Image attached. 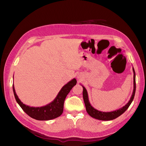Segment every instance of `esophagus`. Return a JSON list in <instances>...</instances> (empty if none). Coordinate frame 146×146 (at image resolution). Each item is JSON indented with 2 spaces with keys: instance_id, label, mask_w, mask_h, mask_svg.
<instances>
[{
  "instance_id": "esophagus-1",
  "label": "esophagus",
  "mask_w": 146,
  "mask_h": 146,
  "mask_svg": "<svg viewBox=\"0 0 146 146\" xmlns=\"http://www.w3.org/2000/svg\"><path fill=\"white\" fill-rule=\"evenodd\" d=\"M77 78H78V79H79V80H80V78H81L80 77H77Z\"/></svg>"
}]
</instances>
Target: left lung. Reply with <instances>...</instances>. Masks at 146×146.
I'll use <instances>...</instances> for the list:
<instances>
[{
	"label": "left lung",
	"mask_w": 146,
	"mask_h": 146,
	"mask_svg": "<svg viewBox=\"0 0 146 146\" xmlns=\"http://www.w3.org/2000/svg\"><path fill=\"white\" fill-rule=\"evenodd\" d=\"M133 93H132L131 97L130 99V100L125 106H123V107L121 108L119 110H116L115 111H110V112H103V111H99V110L95 109L91 106V105L90 103L89 99H88V92L86 90V88L82 86L83 87V98L84 100V102H85V107H86V111L88 113V114L91 117L93 118L99 119V120L101 121H110V120H113V119H114L117 118V117L120 116L121 114H122L123 113H124L127 108L129 107V106L131 104L132 101H133L135 94V91H136V78H135V72L134 68H133Z\"/></svg>",
	"instance_id": "left-lung-1"
}]
</instances>
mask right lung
<instances>
[{"mask_svg":"<svg viewBox=\"0 0 146 146\" xmlns=\"http://www.w3.org/2000/svg\"><path fill=\"white\" fill-rule=\"evenodd\" d=\"M77 80L73 78L61 88L56 98L50 104L41 107H32L24 104L17 96L14 85L13 90L16 100L24 111L29 116L39 121H48L56 118L61 115L63 111L64 102L66 96L72 88L76 85Z\"/></svg>","mask_w":146,"mask_h":146,"instance_id":"obj_1","label":"right lung"}]
</instances>
